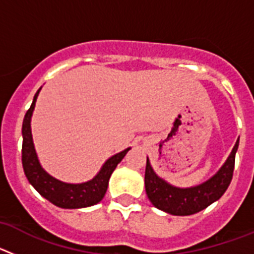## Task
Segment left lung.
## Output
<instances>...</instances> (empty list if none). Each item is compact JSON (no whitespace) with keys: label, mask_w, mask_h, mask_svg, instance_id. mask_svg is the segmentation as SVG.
<instances>
[{"label":"left lung","mask_w":254,"mask_h":254,"mask_svg":"<svg viewBox=\"0 0 254 254\" xmlns=\"http://www.w3.org/2000/svg\"><path fill=\"white\" fill-rule=\"evenodd\" d=\"M238 146L239 138L235 142L226 161L223 164V167L214 176L201 185L188 188L174 187L165 179L160 178L152 169L147 158L145 170V190L150 202L159 210L176 216H188L202 211L203 208L217 201L228 190L234 172Z\"/></svg>","instance_id":"left-lung-1"}]
</instances>
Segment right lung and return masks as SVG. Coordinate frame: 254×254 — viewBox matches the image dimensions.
Listing matches in <instances>:
<instances>
[{
    "mask_svg": "<svg viewBox=\"0 0 254 254\" xmlns=\"http://www.w3.org/2000/svg\"><path fill=\"white\" fill-rule=\"evenodd\" d=\"M40 89L34 95L33 103L29 111L26 112L24 122H22L21 160L26 178L29 183L38 190L40 196H43L49 202L61 208H82L96 205L102 201L107 192L112 173L122 161L126 154L131 150V147H127L123 151L111 156L103 164L98 174L93 179L84 183H66L52 177L40 165L34 142H33V136H31V116L34 112L35 102H37Z\"/></svg>",
    "mask_w": 254,
    "mask_h": 254,
    "instance_id": "1",
    "label": "right lung"
}]
</instances>
